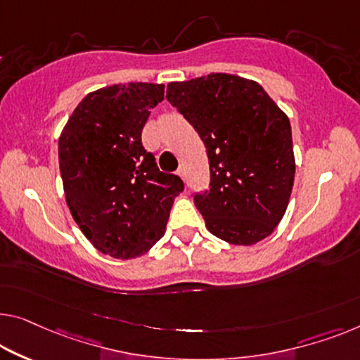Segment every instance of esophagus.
<instances>
[{
	"instance_id": "1",
	"label": "esophagus",
	"mask_w": 360,
	"mask_h": 360,
	"mask_svg": "<svg viewBox=\"0 0 360 360\" xmlns=\"http://www.w3.org/2000/svg\"><path fill=\"white\" fill-rule=\"evenodd\" d=\"M178 176H179V178H181L182 181H184V179H186V173H184V168H179V169H178Z\"/></svg>"
}]
</instances>
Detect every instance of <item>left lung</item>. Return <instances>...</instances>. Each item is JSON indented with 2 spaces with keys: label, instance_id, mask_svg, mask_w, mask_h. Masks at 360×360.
I'll return each mask as SVG.
<instances>
[{
  "label": "left lung",
  "instance_id": "1",
  "mask_svg": "<svg viewBox=\"0 0 360 360\" xmlns=\"http://www.w3.org/2000/svg\"><path fill=\"white\" fill-rule=\"evenodd\" d=\"M166 98L200 136L210 191L195 195L208 231L234 245L268 238L286 213L296 160L289 120L255 80L236 74L171 82Z\"/></svg>",
  "mask_w": 360,
  "mask_h": 360
}]
</instances>
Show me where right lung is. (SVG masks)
I'll return each mask as SVG.
<instances>
[{
	"mask_svg": "<svg viewBox=\"0 0 360 360\" xmlns=\"http://www.w3.org/2000/svg\"><path fill=\"white\" fill-rule=\"evenodd\" d=\"M163 84H116L87 94L63 127L58 155L74 221L96 250L131 260L157 244L184 184L158 169L142 129Z\"/></svg>",
	"mask_w": 360,
	"mask_h": 360,
	"instance_id": "obj_1",
	"label": "right lung"
}]
</instances>
